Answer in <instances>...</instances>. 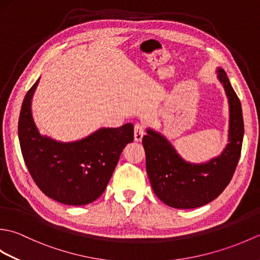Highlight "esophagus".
Wrapping results in <instances>:
<instances>
[{
	"label": "esophagus",
	"instance_id": "1",
	"mask_svg": "<svg viewBox=\"0 0 260 260\" xmlns=\"http://www.w3.org/2000/svg\"><path fill=\"white\" fill-rule=\"evenodd\" d=\"M145 134V131H144V126L142 124H136L135 125V128H134V139L136 142H141L143 136Z\"/></svg>",
	"mask_w": 260,
	"mask_h": 260
}]
</instances>
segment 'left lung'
I'll list each match as a JSON object with an SVG mask.
<instances>
[{
  "label": "left lung",
  "mask_w": 260,
  "mask_h": 260,
  "mask_svg": "<svg viewBox=\"0 0 260 260\" xmlns=\"http://www.w3.org/2000/svg\"><path fill=\"white\" fill-rule=\"evenodd\" d=\"M215 73L229 105L228 144L218 156L203 163H191L153 128H146L147 135L142 140L153 191L169 207L193 209L211 202L229 184L239 162L244 140L241 104L224 70L217 68Z\"/></svg>",
  "instance_id": "8db88e82"
}]
</instances>
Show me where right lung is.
<instances>
[{
	"label": "right lung",
	"instance_id": "add662e5",
	"mask_svg": "<svg viewBox=\"0 0 260 260\" xmlns=\"http://www.w3.org/2000/svg\"><path fill=\"white\" fill-rule=\"evenodd\" d=\"M39 78L26 92L19 117V141L27 170L37 185L54 201L84 206L103 194L120 153L134 140V125L102 127L84 139L60 142L41 134L32 115Z\"/></svg>",
	"mask_w": 260,
	"mask_h": 260
}]
</instances>
